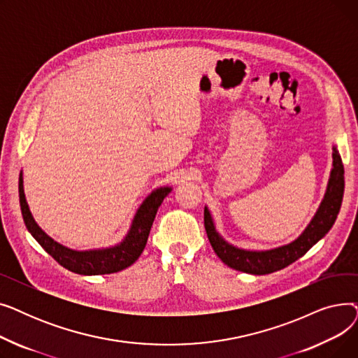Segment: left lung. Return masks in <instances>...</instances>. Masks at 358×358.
I'll return each instance as SVG.
<instances>
[{
	"label": "left lung",
	"instance_id": "1",
	"mask_svg": "<svg viewBox=\"0 0 358 358\" xmlns=\"http://www.w3.org/2000/svg\"><path fill=\"white\" fill-rule=\"evenodd\" d=\"M332 157H334V164H332L334 168L331 171L328 190L321 208H319L317 213L315 215V217L312 219L305 232L294 242L289 243V245L280 247L271 251H262V252L238 250L224 242L216 234L210 213L208 209H204L206 234H208L210 245L216 252V255L228 267L238 271H243V273L257 274V275L278 271L281 268L290 266L292 262H294L300 257H303L319 239L324 238L329 232L341 209L343 196H344V165H343L340 152H338L335 148H334Z\"/></svg>",
	"mask_w": 358,
	"mask_h": 358
}]
</instances>
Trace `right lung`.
I'll list each match as a JSON object with an SVG mask.
<instances>
[{"label":"right lung","instance_id":"add662e5","mask_svg":"<svg viewBox=\"0 0 358 358\" xmlns=\"http://www.w3.org/2000/svg\"><path fill=\"white\" fill-rule=\"evenodd\" d=\"M171 192L168 187H162V189L155 190L150 194L143 204L139 208L134 224H131L130 232L127 234L126 239L120 243V245L108 250L101 251H72L58 242H55L52 238H49L31 217V213L29 210V206L24 197L23 190V178L20 176L18 178V196H20V208L23 213V219L29 232L34 236V239L41 243L42 248L56 261L59 262L62 267L66 270L84 274V275H99V274H111L117 273L120 270L127 268L129 266L139 258L142 251L145 250L146 241L150 232V227H152L155 215L158 212V208L161 206L162 200L166 197V194Z\"/></svg>","mask_w":358,"mask_h":358}]
</instances>
